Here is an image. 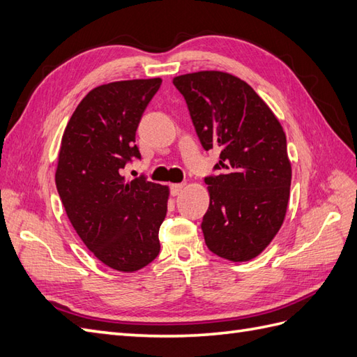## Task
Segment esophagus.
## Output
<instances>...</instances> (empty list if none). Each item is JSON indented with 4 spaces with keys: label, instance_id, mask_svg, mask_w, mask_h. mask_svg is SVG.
Returning a JSON list of instances; mask_svg holds the SVG:
<instances>
[{
    "label": "esophagus",
    "instance_id": "34e87169",
    "mask_svg": "<svg viewBox=\"0 0 357 357\" xmlns=\"http://www.w3.org/2000/svg\"><path fill=\"white\" fill-rule=\"evenodd\" d=\"M185 185L183 183H177V185H171V194L172 195H178L181 190H183Z\"/></svg>",
    "mask_w": 357,
    "mask_h": 357
}]
</instances>
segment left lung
<instances>
[{
	"label": "left lung",
	"instance_id": "1",
	"mask_svg": "<svg viewBox=\"0 0 357 357\" xmlns=\"http://www.w3.org/2000/svg\"><path fill=\"white\" fill-rule=\"evenodd\" d=\"M206 151L220 149L218 176L204 178L211 203L207 248L231 262L259 256L280 230L289 202L291 162L279 119L244 80L199 71L172 80Z\"/></svg>",
	"mask_w": 357,
	"mask_h": 357
}]
</instances>
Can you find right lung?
<instances>
[{"instance_id": "1", "label": "right lung", "mask_w": 357, "mask_h": 357, "mask_svg": "<svg viewBox=\"0 0 357 357\" xmlns=\"http://www.w3.org/2000/svg\"><path fill=\"white\" fill-rule=\"evenodd\" d=\"M160 78L101 84L80 101L65 128L56 186L69 221L93 256L133 273L160 251L167 186L144 176L126 181L123 169L141 159L136 130L159 91Z\"/></svg>"}]
</instances>
